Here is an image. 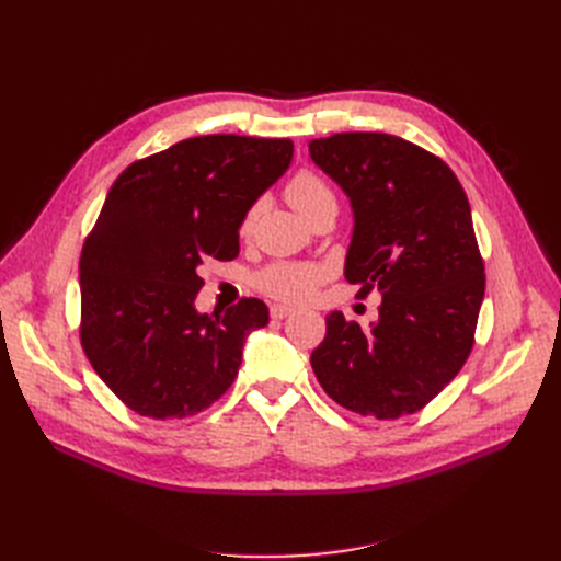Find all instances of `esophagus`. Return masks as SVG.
Here are the masks:
<instances>
[{
    "instance_id": "1",
    "label": "esophagus",
    "mask_w": 561,
    "mask_h": 561,
    "mask_svg": "<svg viewBox=\"0 0 561 561\" xmlns=\"http://www.w3.org/2000/svg\"><path fill=\"white\" fill-rule=\"evenodd\" d=\"M290 313H295V309L287 307V304H271V318L280 320V318H287Z\"/></svg>"
}]
</instances>
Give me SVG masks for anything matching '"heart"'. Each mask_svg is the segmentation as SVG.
Here are the masks:
<instances>
[{"label":"heart","instance_id":"obj_1","mask_svg":"<svg viewBox=\"0 0 561 561\" xmlns=\"http://www.w3.org/2000/svg\"><path fill=\"white\" fill-rule=\"evenodd\" d=\"M285 198L290 201V206L304 219H309L318 208L325 206V203H334V194L330 186L309 171H301L287 182ZM250 225H252V213H248V217L243 219V231H248ZM322 276H325V268L320 266L274 264L262 271L257 285L271 297L301 301L316 290V285L322 280Z\"/></svg>","mask_w":561,"mask_h":561}]
</instances>
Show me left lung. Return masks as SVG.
I'll list each match as a JSON object with an SVG mask.
<instances>
[{
  "instance_id": "8db88e82",
  "label": "left lung",
  "mask_w": 561,
  "mask_h": 561,
  "mask_svg": "<svg viewBox=\"0 0 561 561\" xmlns=\"http://www.w3.org/2000/svg\"><path fill=\"white\" fill-rule=\"evenodd\" d=\"M309 154L351 203L346 280L381 297L369 328L332 311L311 367L355 414H414L468 360L484 299L463 186L443 159L386 133H336Z\"/></svg>"
}]
</instances>
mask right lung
<instances>
[{"mask_svg":"<svg viewBox=\"0 0 561 561\" xmlns=\"http://www.w3.org/2000/svg\"><path fill=\"white\" fill-rule=\"evenodd\" d=\"M290 163L285 138L201 135L130 163L112 184L79 262L81 346L133 412L186 419L233 383L268 309L250 297L198 313V268L239 254L248 210Z\"/></svg>","mask_w":561,"mask_h":561,"instance_id":"1","label":"right lung"}]
</instances>
